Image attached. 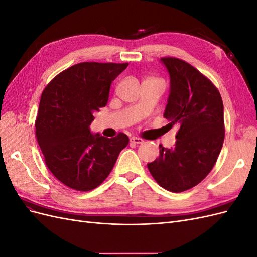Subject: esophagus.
Returning <instances> with one entry per match:
<instances>
[{
    "mask_svg": "<svg viewBox=\"0 0 257 257\" xmlns=\"http://www.w3.org/2000/svg\"><path fill=\"white\" fill-rule=\"evenodd\" d=\"M130 142L133 143V144H143L144 139L141 138V137H131Z\"/></svg>",
    "mask_w": 257,
    "mask_h": 257,
    "instance_id": "1",
    "label": "esophagus"
}]
</instances>
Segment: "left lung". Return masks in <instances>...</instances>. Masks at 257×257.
<instances>
[{
    "label": "left lung",
    "instance_id": "8db88e82",
    "mask_svg": "<svg viewBox=\"0 0 257 257\" xmlns=\"http://www.w3.org/2000/svg\"><path fill=\"white\" fill-rule=\"evenodd\" d=\"M170 76L164 118L178 124L176 146L160 145V157L148 169L162 188L174 193L190 190L211 172L225 137L224 107L219 90L188 62L162 58Z\"/></svg>",
    "mask_w": 257,
    "mask_h": 257
}]
</instances>
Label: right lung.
<instances>
[{
  "mask_svg": "<svg viewBox=\"0 0 257 257\" xmlns=\"http://www.w3.org/2000/svg\"><path fill=\"white\" fill-rule=\"evenodd\" d=\"M128 63L82 62L61 72L44 89L35 135L46 165L76 191L97 188L109 176L128 137L93 135L90 124L109 97L111 82Z\"/></svg>",
  "mask_w": 257,
  "mask_h": 257,
  "instance_id": "add662e5",
  "label": "right lung"
}]
</instances>
